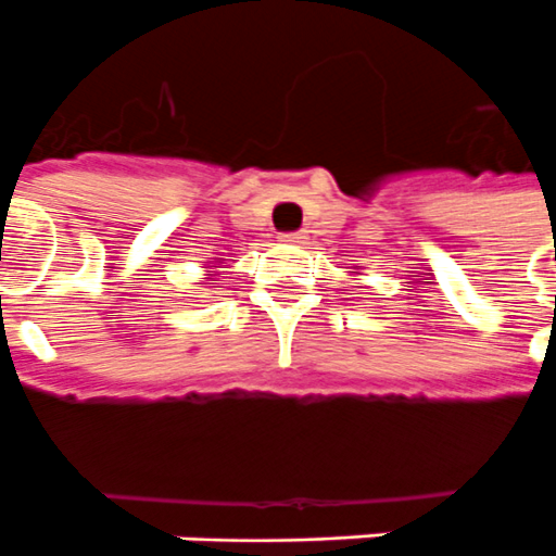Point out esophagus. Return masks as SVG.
<instances>
[{
  "label": "esophagus",
  "instance_id": "1",
  "mask_svg": "<svg viewBox=\"0 0 556 556\" xmlns=\"http://www.w3.org/2000/svg\"><path fill=\"white\" fill-rule=\"evenodd\" d=\"M282 241H289V244H303L306 241V232H282Z\"/></svg>",
  "mask_w": 556,
  "mask_h": 556
}]
</instances>
